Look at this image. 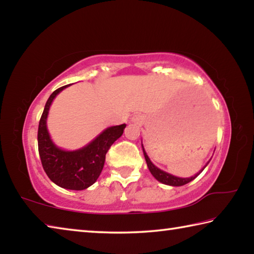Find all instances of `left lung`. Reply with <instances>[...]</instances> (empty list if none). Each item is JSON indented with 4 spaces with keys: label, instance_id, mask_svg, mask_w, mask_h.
Masks as SVG:
<instances>
[{
    "label": "left lung",
    "instance_id": "left-lung-1",
    "mask_svg": "<svg viewBox=\"0 0 254 254\" xmlns=\"http://www.w3.org/2000/svg\"><path fill=\"white\" fill-rule=\"evenodd\" d=\"M142 150H143V154H144L145 161H147V165H148V168L150 170V173L152 174L153 177L156 178L158 182H160V183L165 184V185H169V186H183V185H186L188 183H190L191 180H194L197 177V176H198L201 173V171L204 170L205 167L207 166L208 162L210 161L209 160L207 162V165H206L204 168L199 171L198 174L195 175V176H192V177H190V178H179V177H176V176H173V175H170L168 173H166V171H163L161 169L157 168V167L154 166L153 163L151 162V160H150V159H149L148 154H147V152H145V150L143 148V145H142Z\"/></svg>",
    "mask_w": 254,
    "mask_h": 254
}]
</instances>
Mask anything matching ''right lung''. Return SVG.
<instances>
[{
	"label": "right lung",
	"mask_w": 254,
	"mask_h": 254,
	"mask_svg": "<svg viewBox=\"0 0 254 254\" xmlns=\"http://www.w3.org/2000/svg\"><path fill=\"white\" fill-rule=\"evenodd\" d=\"M69 85L56 89L46 103L38 127V149L42 167L51 182L62 188L83 190L92 186L100 177L107 151L123 134L127 126L121 124L107 127L91 143L75 151L58 148L51 141L47 130V117L54 98Z\"/></svg>",
	"instance_id": "add662e5"
}]
</instances>
